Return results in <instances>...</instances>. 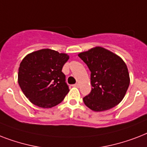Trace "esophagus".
Here are the masks:
<instances>
[{"instance_id":"1","label":"esophagus","mask_w":147,"mask_h":147,"mask_svg":"<svg viewBox=\"0 0 147 147\" xmlns=\"http://www.w3.org/2000/svg\"><path fill=\"white\" fill-rule=\"evenodd\" d=\"M72 86H74V87H76V88H78L79 85H78V84H75V85H73Z\"/></svg>"}]
</instances>
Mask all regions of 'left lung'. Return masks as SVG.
Segmentation results:
<instances>
[{"label": "left lung", "instance_id": "8db88e82", "mask_svg": "<svg viewBox=\"0 0 147 147\" xmlns=\"http://www.w3.org/2000/svg\"><path fill=\"white\" fill-rule=\"evenodd\" d=\"M78 56L91 71L92 92L83 98L94 111H104L118 105L130 85L127 65L119 55L103 47L82 52Z\"/></svg>", "mask_w": 147, "mask_h": 147}]
</instances>
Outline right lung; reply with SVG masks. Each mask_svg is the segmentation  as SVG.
<instances>
[{"label": "right lung", "instance_id": "obj_1", "mask_svg": "<svg viewBox=\"0 0 147 147\" xmlns=\"http://www.w3.org/2000/svg\"><path fill=\"white\" fill-rule=\"evenodd\" d=\"M66 53L42 49L27 54L20 64L18 84L25 96L38 107L50 108L61 103L69 92L62 67Z\"/></svg>", "mask_w": 147, "mask_h": 147}]
</instances>
